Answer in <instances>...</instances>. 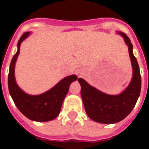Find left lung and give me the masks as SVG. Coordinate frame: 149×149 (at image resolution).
Returning <instances> with one entry per match:
<instances>
[{"label": "left lung", "mask_w": 149, "mask_h": 149, "mask_svg": "<svg viewBox=\"0 0 149 149\" xmlns=\"http://www.w3.org/2000/svg\"><path fill=\"white\" fill-rule=\"evenodd\" d=\"M128 47L133 68L131 81L119 95H108L93 87L82 78H78L81 95L86 114L98 123L113 124L123 120L132 111L141 90V75L137 60L133 54V45L125 33L117 32Z\"/></svg>", "instance_id": "8db88e82"}]
</instances>
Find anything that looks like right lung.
I'll list each match as a JSON object with an SVG mask.
<instances>
[{"label":"right lung","instance_id":"add662e5","mask_svg":"<svg viewBox=\"0 0 149 149\" xmlns=\"http://www.w3.org/2000/svg\"><path fill=\"white\" fill-rule=\"evenodd\" d=\"M29 35L30 33L27 32L21 36L18 42V51L12 59L8 75L9 92L15 106L24 116L36 122H48L59 115L69 86L73 81H77V77L72 74L64 77L51 89L37 95L24 92L15 81V65L20 52L21 44Z\"/></svg>","mask_w":149,"mask_h":149}]
</instances>
